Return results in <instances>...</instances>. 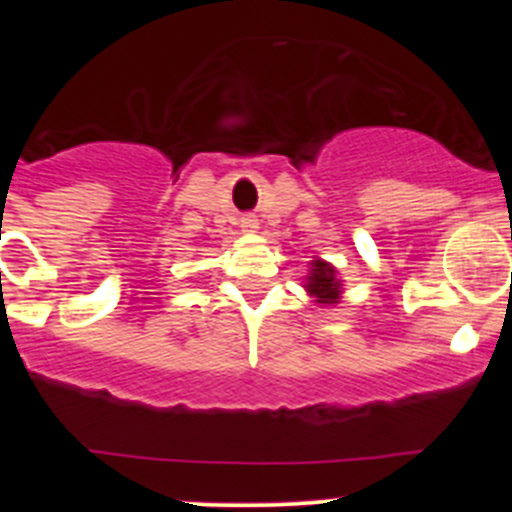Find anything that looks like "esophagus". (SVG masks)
<instances>
[{
    "label": "esophagus",
    "mask_w": 512,
    "mask_h": 512,
    "mask_svg": "<svg viewBox=\"0 0 512 512\" xmlns=\"http://www.w3.org/2000/svg\"><path fill=\"white\" fill-rule=\"evenodd\" d=\"M240 227L245 232H255L257 230V220H255V215H245V218L240 220Z\"/></svg>",
    "instance_id": "1"
}]
</instances>
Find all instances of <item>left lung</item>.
<instances>
[{
  "label": "left lung",
  "instance_id": "1",
  "mask_svg": "<svg viewBox=\"0 0 512 512\" xmlns=\"http://www.w3.org/2000/svg\"><path fill=\"white\" fill-rule=\"evenodd\" d=\"M309 292L317 297L319 304H337L339 302V280L334 277V267L322 260L312 262L309 272Z\"/></svg>",
  "mask_w": 512,
  "mask_h": 512
}]
</instances>
